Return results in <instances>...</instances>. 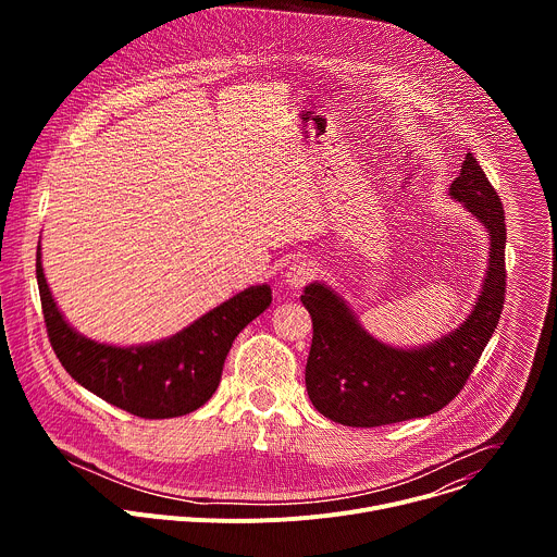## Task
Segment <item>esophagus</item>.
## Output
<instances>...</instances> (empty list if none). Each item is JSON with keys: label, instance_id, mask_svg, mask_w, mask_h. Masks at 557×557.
Here are the masks:
<instances>
[{"label": "esophagus", "instance_id": "esophagus-1", "mask_svg": "<svg viewBox=\"0 0 557 557\" xmlns=\"http://www.w3.org/2000/svg\"><path fill=\"white\" fill-rule=\"evenodd\" d=\"M314 271L317 269H314V264L310 260H297V262H293L288 267V271L284 275V282L288 286H293V288H301V286H306L314 277Z\"/></svg>", "mask_w": 557, "mask_h": 557}]
</instances>
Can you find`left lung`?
<instances>
[{"instance_id":"1","label":"left lung","mask_w":557,"mask_h":557,"mask_svg":"<svg viewBox=\"0 0 557 557\" xmlns=\"http://www.w3.org/2000/svg\"><path fill=\"white\" fill-rule=\"evenodd\" d=\"M460 168L449 196L485 224L492 247L479 301L454 333L414 350L392 348L368 335L329 286H306L301 304L312 320L306 389L326 419L379 428L434 414L462 389L490 344L507 293L505 209L473 153Z\"/></svg>"}]
</instances>
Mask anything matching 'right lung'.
Wrapping results in <instances>:
<instances>
[{"instance_id":"1","label":"right lung","mask_w":557,"mask_h":557,"mask_svg":"<svg viewBox=\"0 0 557 557\" xmlns=\"http://www.w3.org/2000/svg\"><path fill=\"white\" fill-rule=\"evenodd\" d=\"M37 284L50 346L65 372L103 401L140 419L183 417L215 392L233 339L271 306V286H251L202 314L191 326L149 346L119 348L86 339L67 326L41 269Z\"/></svg>"}]
</instances>
